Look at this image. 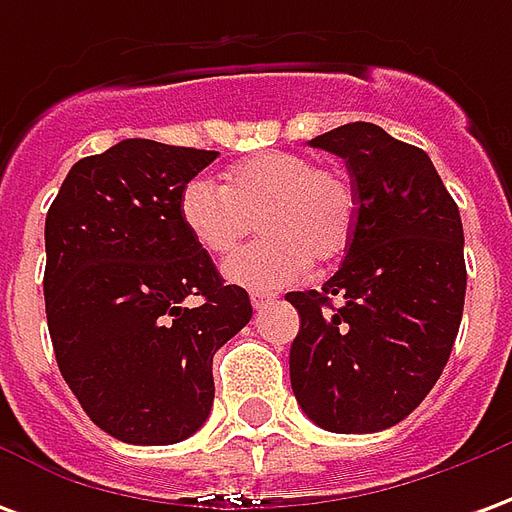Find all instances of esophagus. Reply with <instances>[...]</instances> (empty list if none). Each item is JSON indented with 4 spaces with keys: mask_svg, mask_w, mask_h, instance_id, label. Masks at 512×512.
Returning <instances> with one entry per match:
<instances>
[{
    "mask_svg": "<svg viewBox=\"0 0 512 512\" xmlns=\"http://www.w3.org/2000/svg\"><path fill=\"white\" fill-rule=\"evenodd\" d=\"M277 299V293H268V291H252V307L255 310H263L266 305H271Z\"/></svg>",
    "mask_w": 512,
    "mask_h": 512,
    "instance_id": "obj_1",
    "label": "esophagus"
}]
</instances>
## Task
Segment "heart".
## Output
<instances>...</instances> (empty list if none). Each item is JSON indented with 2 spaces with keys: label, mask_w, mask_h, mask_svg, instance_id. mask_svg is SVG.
<instances>
[{
  "label": "heart",
  "mask_w": 512,
  "mask_h": 512,
  "mask_svg": "<svg viewBox=\"0 0 512 512\" xmlns=\"http://www.w3.org/2000/svg\"><path fill=\"white\" fill-rule=\"evenodd\" d=\"M180 219L196 244L227 257L257 227L263 238L232 255L224 277L241 288L274 291L310 266L330 263L357 227V191L341 169L316 166L296 152H263L232 166L224 185L210 177L185 182Z\"/></svg>",
  "instance_id": "1"
}]
</instances>
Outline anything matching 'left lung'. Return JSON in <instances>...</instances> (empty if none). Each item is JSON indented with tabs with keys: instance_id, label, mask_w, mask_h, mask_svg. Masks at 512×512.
<instances>
[{
	"instance_id": "left-lung-1",
	"label": "left lung",
	"mask_w": 512,
	"mask_h": 512,
	"mask_svg": "<svg viewBox=\"0 0 512 512\" xmlns=\"http://www.w3.org/2000/svg\"><path fill=\"white\" fill-rule=\"evenodd\" d=\"M310 146L346 160L357 227L321 291H293L302 327L291 388L330 432H380L407 418L455 346L466 260L455 199L424 149L355 121Z\"/></svg>"
}]
</instances>
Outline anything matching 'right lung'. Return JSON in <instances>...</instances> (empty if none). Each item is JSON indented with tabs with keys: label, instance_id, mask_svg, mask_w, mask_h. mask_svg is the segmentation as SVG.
Masks as SVG:
<instances>
[{
	"label": "right lung",
	"instance_id": "right-lung-1",
	"mask_svg": "<svg viewBox=\"0 0 512 512\" xmlns=\"http://www.w3.org/2000/svg\"><path fill=\"white\" fill-rule=\"evenodd\" d=\"M219 152L127 138L82 157L46 213L44 299L57 368L99 430L138 446L191 438L213 355L252 318L180 219Z\"/></svg>",
	"mask_w": 512,
	"mask_h": 512
}]
</instances>
